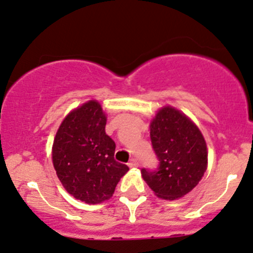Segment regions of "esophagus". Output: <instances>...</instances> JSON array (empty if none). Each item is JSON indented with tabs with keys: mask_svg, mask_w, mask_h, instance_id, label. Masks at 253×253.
Here are the masks:
<instances>
[{
	"mask_svg": "<svg viewBox=\"0 0 253 253\" xmlns=\"http://www.w3.org/2000/svg\"><path fill=\"white\" fill-rule=\"evenodd\" d=\"M127 166H129L130 168H136V167H138V162H137V160L136 159H131L129 161V163H127Z\"/></svg>",
	"mask_w": 253,
	"mask_h": 253,
	"instance_id": "1",
	"label": "esophagus"
}]
</instances>
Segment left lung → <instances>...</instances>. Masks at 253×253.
Instances as JSON below:
<instances>
[{
  "instance_id": "8db88e82",
  "label": "left lung",
  "mask_w": 253,
  "mask_h": 253,
  "mask_svg": "<svg viewBox=\"0 0 253 253\" xmlns=\"http://www.w3.org/2000/svg\"><path fill=\"white\" fill-rule=\"evenodd\" d=\"M150 139L159 167L141 169L142 177L159 198H182L198 185L207 169L203 133L185 114L165 106L151 121Z\"/></svg>"
}]
</instances>
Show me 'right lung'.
Wrapping results in <instances>:
<instances>
[{
  "mask_svg": "<svg viewBox=\"0 0 253 253\" xmlns=\"http://www.w3.org/2000/svg\"><path fill=\"white\" fill-rule=\"evenodd\" d=\"M106 116L96 100L71 111L56 131L53 166L64 188L86 204H99L114 194L129 167L115 160L116 144L105 132Z\"/></svg>",
  "mask_w": 253,
  "mask_h": 253,
  "instance_id": "add662e5",
  "label": "right lung"
}]
</instances>
